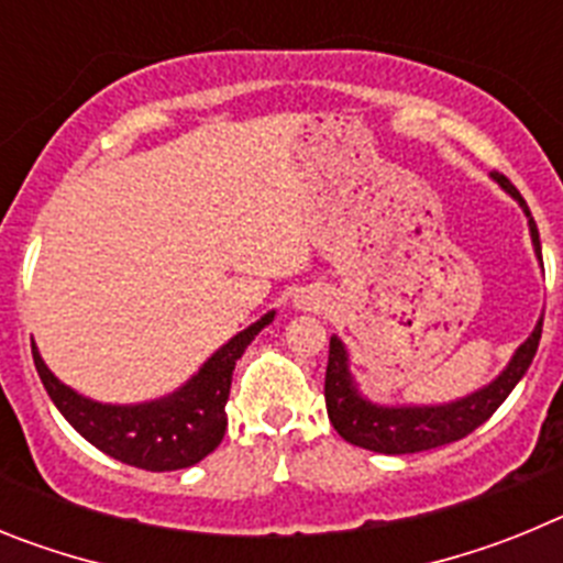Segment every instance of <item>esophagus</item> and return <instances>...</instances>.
I'll use <instances>...</instances> for the list:
<instances>
[{"label":"esophagus","instance_id":"esophagus-1","mask_svg":"<svg viewBox=\"0 0 563 563\" xmlns=\"http://www.w3.org/2000/svg\"><path fill=\"white\" fill-rule=\"evenodd\" d=\"M296 307L298 310H321L327 307V298L316 290H301L296 296Z\"/></svg>","mask_w":563,"mask_h":563}]
</instances>
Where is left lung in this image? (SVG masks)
Returning a JSON list of instances; mask_svg holds the SVG:
<instances>
[{
    "label": "left lung",
    "mask_w": 563,
    "mask_h": 563,
    "mask_svg": "<svg viewBox=\"0 0 563 563\" xmlns=\"http://www.w3.org/2000/svg\"><path fill=\"white\" fill-rule=\"evenodd\" d=\"M494 180L525 208L536 256L541 258L539 228H536L533 213L527 208L525 197L501 174H494ZM541 324H544V318L536 324L530 338L516 350V355L510 357L505 372L494 383H487L479 391L460 397L454 402H442V406H380V402L366 400L357 391L355 380H352L346 346L341 343V338L332 335L324 380L330 422L343 440L357 445V449L375 451V454H417V451L440 449V445L462 440L474 429H479L482 422L499 409L501 402L507 400V395L516 389V383L530 369L541 341Z\"/></svg>",
    "instance_id": "1"
}]
</instances>
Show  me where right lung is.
Here are the masks:
<instances>
[{
	"label": "right lung",
	"mask_w": 563,
	"mask_h": 563,
	"mask_svg": "<svg viewBox=\"0 0 563 563\" xmlns=\"http://www.w3.org/2000/svg\"><path fill=\"white\" fill-rule=\"evenodd\" d=\"M273 316L276 312L271 310L256 324L233 335L177 391L134 406L89 400L64 386L47 369L36 343H33V363L49 400L56 402L64 420L98 451L143 471H180L206 460L225 437V402L231 395L233 366L247 350V343L271 324Z\"/></svg>",
	"instance_id": "right-lung-1"
}]
</instances>
